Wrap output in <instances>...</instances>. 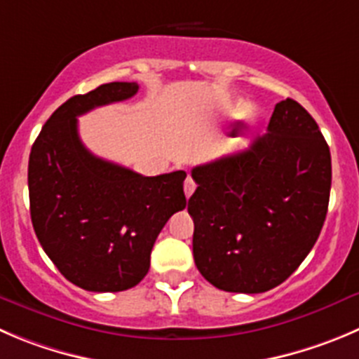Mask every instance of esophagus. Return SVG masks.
<instances>
[{"instance_id": "34e87169", "label": "esophagus", "mask_w": 359, "mask_h": 359, "mask_svg": "<svg viewBox=\"0 0 359 359\" xmlns=\"http://www.w3.org/2000/svg\"><path fill=\"white\" fill-rule=\"evenodd\" d=\"M194 190H196V183H194L192 177L189 176V177H187V180H185V196H187V199H189V197L192 196Z\"/></svg>"}]
</instances>
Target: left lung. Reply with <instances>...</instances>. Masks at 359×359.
I'll return each instance as SVG.
<instances>
[{
	"mask_svg": "<svg viewBox=\"0 0 359 359\" xmlns=\"http://www.w3.org/2000/svg\"><path fill=\"white\" fill-rule=\"evenodd\" d=\"M194 261L227 292L257 294L298 269L320 234L331 155L316 119L292 98L275 105L250 148L192 169Z\"/></svg>",
	"mask_w": 359,
	"mask_h": 359,
	"instance_id": "obj_1",
	"label": "left lung"
}]
</instances>
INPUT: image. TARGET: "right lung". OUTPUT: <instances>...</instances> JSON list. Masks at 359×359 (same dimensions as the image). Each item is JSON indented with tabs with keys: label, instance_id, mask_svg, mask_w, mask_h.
<instances>
[{
	"label": "right lung",
	"instance_id": "right-lung-1",
	"mask_svg": "<svg viewBox=\"0 0 359 359\" xmlns=\"http://www.w3.org/2000/svg\"><path fill=\"white\" fill-rule=\"evenodd\" d=\"M137 83H109L68 98L33 142L29 211L40 245L61 275L91 292L134 287L149 269L156 236L185 210V170L141 176L88 151L77 116L137 93Z\"/></svg>",
	"mask_w": 359,
	"mask_h": 359
}]
</instances>
